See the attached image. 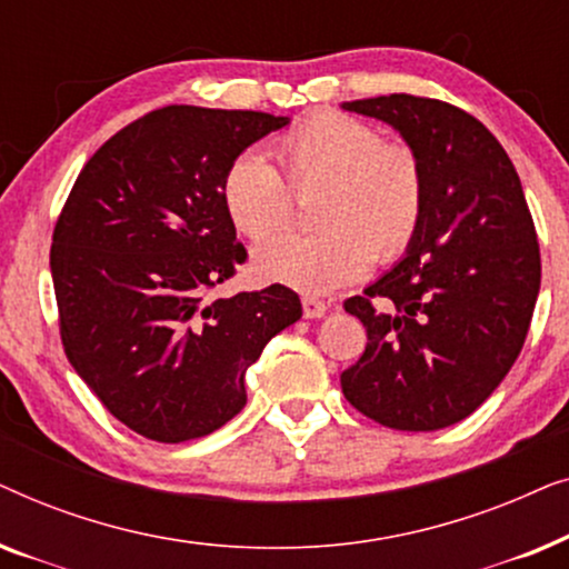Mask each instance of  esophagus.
<instances>
[{"mask_svg":"<svg viewBox=\"0 0 569 569\" xmlns=\"http://www.w3.org/2000/svg\"><path fill=\"white\" fill-rule=\"evenodd\" d=\"M326 310H329V306H326L323 300L310 298V295L302 298V316H306V318H323Z\"/></svg>","mask_w":569,"mask_h":569,"instance_id":"esophagus-1","label":"esophagus"}]
</instances>
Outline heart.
I'll list each match as a JSON object with an SVG mask.
<instances>
[{"instance_id": "obj_1", "label": "heart", "mask_w": 569, "mask_h": 569, "mask_svg": "<svg viewBox=\"0 0 569 569\" xmlns=\"http://www.w3.org/2000/svg\"><path fill=\"white\" fill-rule=\"evenodd\" d=\"M292 191L321 186L316 236H282L256 246L253 271L308 295L352 284L372 261H393L425 214V168L407 144L383 142L370 123L339 111L308 116L271 144ZM259 152H243L222 176V204L238 232L263 240L292 222V193Z\"/></svg>"}]
</instances>
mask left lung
Returning <instances> with one entry per match:
<instances>
[{
    "mask_svg": "<svg viewBox=\"0 0 569 569\" xmlns=\"http://www.w3.org/2000/svg\"><path fill=\"white\" fill-rule=\"evenodd\" d=\"M386 121L425 168V214L407 256L345 302L368 347L341 372L378 425L432 432L485 403L523 349L541 256L508 152L461 108L407 92L341 103Z\"/></svg>",
    "mask_w": 569,
    "mask_h": 569,
    "instance_id": "1",
    "label": "left lung"
}]
</instances>
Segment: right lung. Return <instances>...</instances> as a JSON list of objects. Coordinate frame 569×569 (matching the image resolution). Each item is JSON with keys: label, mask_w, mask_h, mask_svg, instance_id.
Instances as JSON below:
<instances>
[{"label": "right lung", "mask_w": 569, "mask_h": 569, "mask_svg": "<svg viewBox=\"0 0 569 569\" xmlns=\"http://www.w3.org/2000/svg\"><path fill=\"white\" fill-rule=\"evenodd\" d=\"M287 116L166 106L113 134L77 176L51 243L61 345L90 391L142 438L183 442L246 407V370L302 316L290 287L212 298L246 248L222 176Z\"/></svg>", "instance_id": "right-lung-1"}]
</instances>
